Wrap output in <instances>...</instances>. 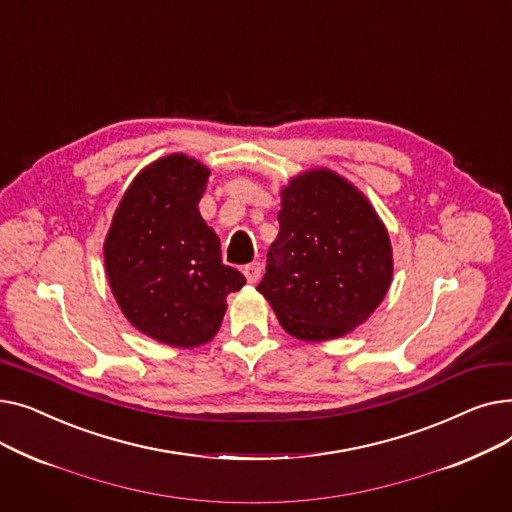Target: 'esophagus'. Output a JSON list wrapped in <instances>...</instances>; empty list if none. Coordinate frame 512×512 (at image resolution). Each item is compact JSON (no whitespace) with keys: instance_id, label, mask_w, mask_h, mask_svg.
I'll list each match as a JSON object with an SVG mask.
<instances>
[{"instance_id":"obj_1","label":"esophagus","mask_w":512,"mask_h":512,"mask_svg":"<svg viewBox=\"0 0 512 512\" xmlns=\"http://www.w3.org/2000/svg\"><path fill=\"white\" fill-rule=\"evenodd\" d=\"M242 274L247 276L249 284H255V282L259 280V276H261V263H259V261H253V263L245 265V267H242Z\"/></svg>"}]
</instances>
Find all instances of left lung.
<instances>
[{
	"label": "left lung",
	"mask_w": 512,
	"mask_h": 512,
	"mask_svg": "<svg viewBox=\"0 0 512 512\" xmlns=\"http://www.w3.org/2000/svg\"><path fill=\"white\" fill-rule=\"evenodd\" d=\"M280 232L257 290L301 340L344 336L373 313L392 280L390 238L357 188L330 170L290 180Z\"/></svg>",
	"instance_id": "1"
}]
</instances>
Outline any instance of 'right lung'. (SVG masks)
<instances>
[{"label":"right lung","mask_w":512,"mask_h":512,"mask_svg":"<svg viewBox=\"0 0 512 512\" xmlns=\"http://www.w3.org/2000/svg\"><path fill=\"white\" fill-rule=\"evenodd\" d=\"M209 170L168 155L145 168L105 238V270L130 324L157 342L199 346L220 330L226 297L245 276L222 263L220 238L201 218Z\"/></svg>","instance_id":"obj_1"}]
</instances>
